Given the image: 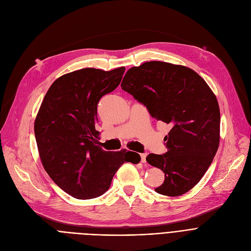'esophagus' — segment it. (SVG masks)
<instances>
[{"mask_svg": "<svg viewBox=\"0 0 251 251\" xmlns=\"http://www.w3.org/2000/svg\"><path fill=\"white\" fill-rule=\"evenodd\" d=\"M147 153H140L141 156V163H147Z\"/></svg>", "mask_w": 251, "mask_h": 251, "instance_id": "1", "label": "esophagus"}]
</instances>
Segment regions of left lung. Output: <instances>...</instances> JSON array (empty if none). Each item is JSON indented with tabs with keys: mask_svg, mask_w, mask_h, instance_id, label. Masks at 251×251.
<instances>
[{
	"mask_svg": "<svg viewBox=\"0 0 251 251\" xmlns=\"http://www.w3.org/2000/svg\"><path fill=\"white\" fill-rule=\"evenodd\" d=\"M121 87L155 120L172 127L164 139L168 151L147 156L165 173L154 190L167 196L186 193L203 177L219 148L221 117L213 90L192 69L160 61L130 68Z\"/></svg>",
	"mask_w": 251,
	"mask_h": 251,
	"instance_id": "left-lung-1",
	"label": "left lung"
}]
</instances>
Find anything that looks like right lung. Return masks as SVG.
<instances>
[{"mask_svg": "<svg viewBox=\"0 0 251 251\" xmlns=\"http://www.w3.org/2000/svg\"><path fill=\"white\" fill-rule=\"evenodd\" d=\"M125 67L111 71L84 68L59 77L46 94L34 122V134L46 172L77 200L102 195L124 163L140 155L97 146L98 103L120 84Z\"/></svg>", "mask_w": 251, "mask_h": 251, "instance_id": "obj_1", "label": "right lung"}]
</instances>
